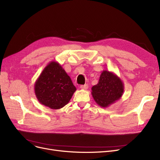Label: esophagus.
I'll list each match as a JSON object with an SVG mask.
<instances>
[{
    "mask_svg": "<svg viewBox=\"0 0 160 160\" xmlns=\"http://www.w3.org/2000/svg\"><path fill=\"white\" fill-rule=\"evenodd\" d=\"M88 88V84H84V85H81L80 86V89H87Z\"/></svg>",
    "mask_w": 160,
    "mask_h": 160,
    "instance_id": "esophagus-1",
    "label": "esophagus"
}]
</instances>
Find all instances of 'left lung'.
Here are the masks:
<instances>
[{"label": "left lung", "mask_w": 160, "mask_h": 160, "mask_svg": "<svg viewBox=\"0 0 160 160\" xmlns=\"http://www.w3.org/2000/svg\"><path fill=\"white\" fill-rule=\"evenodd\" d=\"M124 92L122 80L113 72L103 71L97 84L92 88V95L96 103L107 108L119 100Z\"/></svg>", "instance_id": "8db88e82"}]
</instances>
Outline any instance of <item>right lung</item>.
I'll list each match as a JSON object with an SVG mask.
<instances>
[{
  "label": "right lung",
  "mask_w": 160,
  "mask_h": 160,
  "mask_svg": "<svg viewBox=\"0 0 160 160\" xmlns=\"http://www.w3.org/2000/svg\"><path fill=\"white\" fill-rule=\"evenodd\" d=\"M34 89L39 102L55 110L65 107L76 90L70 76L54 61L43 69L34 83Z\"/></svg>",
  "instance_id": "add662e5"
}]
</instances>
